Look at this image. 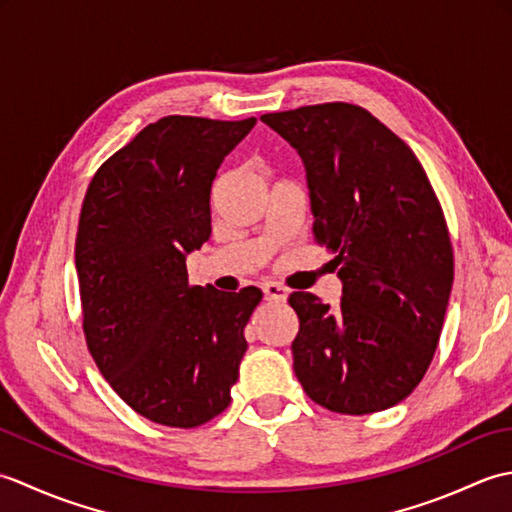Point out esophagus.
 Listing matches in <instances>:
<instances>
[{
	"mask_svg": "<svg viewBox=\"0 0 512 512\" xmlns=\"http://www.w3.org/2000/svg\"><path fill=\"white\" fill-rule=\"evenodd\" d=\"M264 295H266V299H273V301H286L288 299V290L284 286L275 284V281H266V284H264Z\"/></svg>",
	"mask_w": 512,
	"mask_h": 512,
	"instance_id": "obj_1",
	"label": "esophagus"
}]
</instances>
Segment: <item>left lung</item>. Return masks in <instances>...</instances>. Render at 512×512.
I'll return each mask as SVG.
<instances>
[{
    "instance_id": "1",
    "label": "left lung",
    "mask_w": 512,
    "mask_h": 512,
    "mask_svg": "<svg viewBox=\"0 0 512 512\" xmlns=\"http://www.w3.org/2000/svg\"><path fill=\"white\" fill-rule=\"evenodd\" d=\"M299 151L314 235L334 253L343 295L330 308L292 292L295 374L321 407L363 416L405 400L438 347L453 286V248L413 151L350 103L264 114Z\"/></svg>"
}]
</instances>
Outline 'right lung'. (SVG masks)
I'll return each instance as SVG.
<instances>
[{
    "mask_svg": "<svg viewBox=\"0 0 512 512\" xmlns=\"http://www.w3.org/2000/svg\"><path fill=\"white\" fill-rule=\"evenodd\" d=\"M257 118L165 116L96 171L76 233L83 330L107 383L140 416L191 429L231 402L262 290L189 286L211 237V187Z\"/></svg>",
    "mask_w": 512,
    "mask_h": 512,
    "instance_id": "obj_1",
    "label": "right lung"
}]
</instances>
